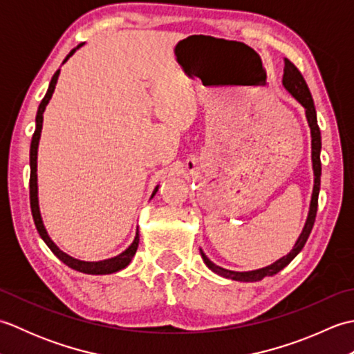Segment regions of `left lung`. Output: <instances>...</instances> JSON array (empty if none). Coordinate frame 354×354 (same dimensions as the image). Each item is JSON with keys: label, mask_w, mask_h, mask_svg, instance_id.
I'll list each match as a JSON object with an SVG mask.
<instances>
[{"label": "left lung", "mask_w": 354, "mask_h": 354, "mask_svg": "<svg viewBox=\"0 0 354 354\" xmlns=\"http://www.w3.org/2000/svg\"><path fill=\"white\" fill-rule=\"evenodd\" d=\"M283 86L288 89L289 94H292L293 99H295L298 103H301V106L306 111V118L307 123H309L310 127V137H312V167H313V175H315V181H313V192H312V199H310V208H309V214H307V221L304 223V228L299 234L298 240L293 245L292 251L284 255V257L278 259L272 265H269L266 268L261 269H255V270H248V272H237V270H230L214 265V263L209 260L204 251L201 250L202 260H204L205 265L213 270L214 274L221 275L223 278H230V280L234 281H260L265 277H272L277 272H280L283 268H286L289 263L297 257L299 251L303 250L307 239L310 236V231L313 228L315 223V217H317V209H318V194H319V185H321V131L318 126V120H317V111H315V104L312 94L309 91V86H307L304 77L301 76V73L298 71V68L293 65L289 59H284V74H283Z\"/></svg>", "instance_id": "obj_1"}]
</instances>
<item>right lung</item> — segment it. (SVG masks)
<instances>
[{
  "instance_id": "right-lung-1",
  "label": "right lung",
  "mask_w": 354,
  "mask_h": 354,
  "mask_svg": "<svg viewBox=\"0 0 354 354\" xmlns=\"http://www.w3.org/2000/svg\"><path fill=\"white\" fill-rule=\"evenodd\" d=\"M84 44L85 42H82V44L77 45L76 48H73L70 51V55L65 57L64 64L68 61V59L74 55V53H76V50H79ZM59 73H61V70H57L55 73V76H53V79L50 82L48 91H47V94H45V97L42 99L39 108H37L36 129H35L33 138H32V145H30V207H32L33 221H35V225H36V230H37V232H39V236L42 237L44 242L47 243V246L50 248L51 252L55 254L59 260L64 261L66 266H70L74 270H79V272L89 274V275L114 274V272H118V270H122L127 265H129L132 257L135 255V252H137V248H138V243H140L138 228H137V234H135L133 242L129 246H127L122 254H118V255H115V257H111V259H106V260H100V261H85V260L74 259V257H71V255L65 254L64 251L59 250L57 245L50 239L47 230H45V227H44L42 217H41L39 201H37V173H36L37 171V146H39V140H41V131H42V122H44V111H45V106H47V104H48L53 93H55ZM158 187H160V185L155 187V190H153L152 196H150V198L155 196L156 192H158Z\"/></svg>"
}]
</instances>
